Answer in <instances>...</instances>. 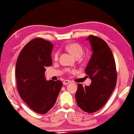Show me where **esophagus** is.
Wrapping results in <instances>:
<instances>
[{
	"instance_id": "esophagus-1",
	"label": "esophagus",
	"mask_w": 134,
	"mask_h": 134,
	"mask_svg": "<svg viewBox=\"0 0 134 134\" xmlns=\"http://www.w3.org/2000/svg\"><path fill=\"white\" fill-rule=\"evenodd\" d=\"M69 83H70V81H69V80H64V82H63L64 85H67V84H69Z\"/></svg>"
}]
</instances>
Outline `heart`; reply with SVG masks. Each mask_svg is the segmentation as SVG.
I'll return each instance as SVG.
<instances>
[{
	"mask_svg": "<svg viewBox=\"0 0 134 134\" xmlns=\"http://www.w3.org/2000/svg\"><path fill=\"white\" fill-rule=\"evenodd\" d=\"M65 49L76 58H79L84 54V49L82 46L77 43H70L65 46ZM58 54V52H55L53 53V58L54 60H57Z\"/></svg>",
	"mask_w": 134,
	"mask_h": 134,
	"instance_id": "1",
	"label": "heart"
}]
</instances>
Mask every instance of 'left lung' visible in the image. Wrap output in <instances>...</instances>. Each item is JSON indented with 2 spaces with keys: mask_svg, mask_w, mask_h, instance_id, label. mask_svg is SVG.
I'll return each instance as SVG.
<instances>
[{
  "mask_svg": "<svg viewBox=\"0 0 134 134\" xmlns=\"http://www.w3.org/2000/svg\"><path fill=\"white\" fill-rule=\"evenodd\" d=\"M93 55L85 72L91 79L89 86L79 84L76 93V102L82 111L91 113L101 109L108 100L116 86L117 73L113 53L108 44L94 35L87 38Z\"/></svg>",
  "mask_w": 134,
  "mask_h": 134,
  "instance_id": "8db88e82",
  "label": "left lung"
}]
</instances>
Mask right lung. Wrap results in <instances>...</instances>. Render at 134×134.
<instances>
[{"instance_id":"obj_1","label":"right lung","mask_w":134,"mask_h":134,"mask_svg":"<svg viewBox=\"0 0 134 134\" xmlns=\"http://www.w3.org/2000/svg\"><path fill=\"white\" fill-rule=\"evenodd\" d=\"M53 44L41 38L31 40L23 47L17 59L16 77L19 96L29 107L45 114L54 106L62 82L46 81V67L52 65Z\"/></svg>"}]
</instances>
